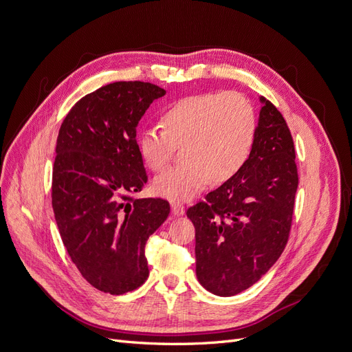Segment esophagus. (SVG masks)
I'll return each instance as SVG.
<instances>
[{"mask_svg":"<svg viewBox=\"0 0 352 352\" xmlns=\"http://www.w3.org/2000/svg\"><path fill=\"white\" fill-rule=\"evenodd\" d=\"M172 212L175 216H182L185 212V206L180 204V202H173L172 204Z\"/></svg>","mask_w":352,"mask_h":352,"instance_id":"obj_1","label":"esophagus"}]
</instances>
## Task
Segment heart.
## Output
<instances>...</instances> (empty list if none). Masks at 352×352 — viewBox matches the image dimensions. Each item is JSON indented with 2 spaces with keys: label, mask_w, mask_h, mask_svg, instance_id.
Returning a JSON list of instances; mask_svg holds the SVG:
<instances>
[{
  "label": "heart",
  "mask_w": 352,
  "mask_h": 352,
  "mask_svg": "<svg viewBox=\"0 0 352 352\" xmlns=\"http://www.w3.org/2000/svg\"><path fill=\"white\" fill-rule=\"evenodd\" d=\"M257 133L252 104L239 92H206L180 98L163 113V127L151 126L140 136L146 166L160 172L184 146V164L154 179V192L185 201L210 180L223 184L248 162Z\"/></svg>",
  "instance_id": "obj_1"
}]
</instances>
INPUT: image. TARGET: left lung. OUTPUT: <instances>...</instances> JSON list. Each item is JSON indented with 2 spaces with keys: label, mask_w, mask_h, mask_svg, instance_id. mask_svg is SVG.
<instances>
[{
  "label": "left lung",
  "mask_w": 352,
  "mask_h": 352,
  "mask_svg": "<svg viewBox=\"0 0 352 352\" xmlns=\"http://www.w3.org/2000/svg\"><path fill=\"white\" fill-rule=\"evenodd\" d=\"M261 102L248 162L186 211L195 226L197 278L220 296L258 282L289 239L298 188L294 140L282 113Z\"/></svg>",
  "instance_id": "8db88e82"
}]
</instances>
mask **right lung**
I'll list each match as a JSON object with an SVG mask.
<instances>
[{
  "label": "right lung",
  "mask_w": 352,
  "mask_h": 352,
  "mask_svg": "<svg viewBox=\"0 0 352 352\" xmlns=\"http://www.w3.org/2000/svg\"><path fill=\"white\" fill-rule=\"evenodd\" d=\"M166 91L113 82L73 105L57 136L51 202L60 236L82 278L122 295L150 274L145 243L170 212L163 198H136L146 184L136 127Z\"/></svg>",
  "instance_id": "add662e5"
}]
</instances>
